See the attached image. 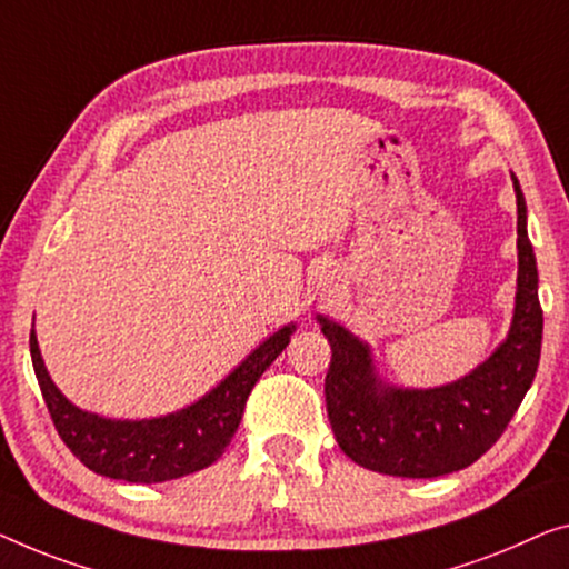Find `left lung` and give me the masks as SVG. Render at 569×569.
I'll return each mask as SVG.
<instances>
[{
    "mask_svg": "<svg viewBox=\"0 0 569 569\" xmlns=\"http://www.w3.org/2000/svg\"><path fill=\"white\" fill-rule=\"evenodd\" d=\"M516 191L519 278L511 329L468 376L439 388H398L380 380L368 342L319 317L332 347L325 396L335 439L362 468L396 478H439L488 452L513 419L537 376L541 317L537 258L527 234V201Z\"/></svg>",
    "mask_w": 569,
    "mask_h": 569,
    "instance_id": "obj_1",
    "label": "left lung"
}]
</instances>
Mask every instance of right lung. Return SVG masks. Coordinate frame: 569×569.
Here are the masks:
<instances>
[{
    "label": "right lung",
    "instance_id": "right-lung-1",
    "mask_svg": "<svg viewBox=\"0 0 569 569\" xmlns=\"http://www.w3.org/2000/svg\"><path fill=\"white\" fill-rule=\"evenodd\" d=\"M293 329L286 325L270 335L199 401L166 417L138 421L104 419L68 401L48 376L36 329L30 332V355L58 435L89 470L127 482H166L209 468L222 457L240 427L250 391L291 342Z\"/></svg>",
    "mask_w": 569,
    "mask_h": 569
}]
</instances>
